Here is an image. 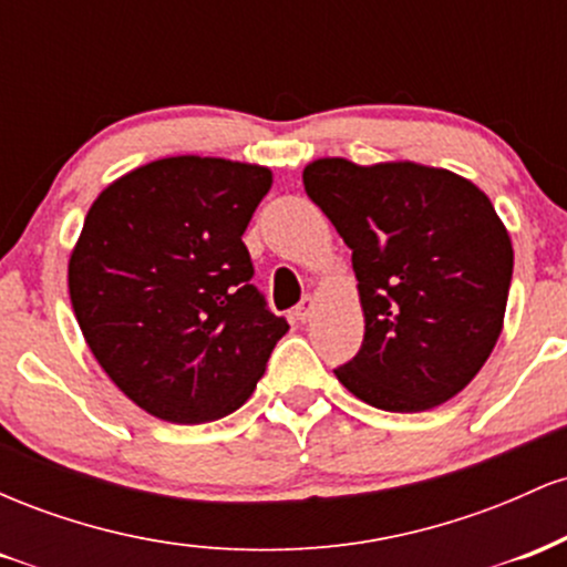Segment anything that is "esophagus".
<instances>
[{
	"label": "esophagus",
	"instance_id": "obj_1",
	"mask_svg": "<svg viewBox=\"0 0 567 567\" xmlns=\"http://www.w3.org/2000/svg\"><path fill=\"white\" fill-rule=\"evenodd\" d=\"M311 311H315V298L311 296H303L301 303L296 306V320L298 322H306L311 317Z\"/></svg>",
	"mask_w": 567,
	"mask_h": 567
}]
</instances>
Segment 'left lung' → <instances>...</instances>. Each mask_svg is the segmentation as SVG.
<instances>
[{"mask_svg":"<svg viewBox=\"0 0 567 567\" xmlns=\"http://www.w3.org/2000/svg\"><path fill=\"white\" fill-rule=\"evenodd\" d=\"M309 199L351 250L365 311L338 381L368 405L421 413L470 383L504 324L514 252L491 199L451 171L317 159Z\"/></svg>","mask_w":567,"mask_h":567,"instance_id":"1","label":"left lung"}]
</instances>
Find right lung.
<instances>
[{
	"mask_svg": "<svg viewBox=\"0 0 567 567\" xmlns=\"http://www.w3.org/2000/svg\"><path fill=\"white\" fill-rule=\"evenodd\" d=\"M271 173L213 157L148 162L103 188L69 261L84 341L135 405L205 424L245 405L288 320L250 282L243 234Z\"/></svg>",
	"mask_w": 567,
	"mask_h": 567,
	"instance_id": "1",
	"label": "right lung"
}]
</instances>
